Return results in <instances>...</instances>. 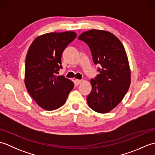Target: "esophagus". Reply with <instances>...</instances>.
Segmentation results:
<instances>
[{
  "label": "esophagus",
  "instance_id": "esophagus-1",
  "mask_svg": "<svg viewBox=\"0 0 155 155\" xmlns=\"http://www.w3.org/2000/svg\"><path fill=\"white\" fill-rule=\"evenodd\" d=\"M81 80H78V79H75V81H74V83H75V84H79L81 83Z\"/></svg>",
  "mask_w": 155,
  "mask_h": 155
}]
</instances>
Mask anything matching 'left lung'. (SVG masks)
<instances>
[{
  "label": "left lung",
  "instance_id": "8db88e82",
  "mask_svg": "<svg viewBox=\"0 0 155 155\" xmlns=\"http://www.w3.org/2000/svg\"><path fill=\"white\" fill-rule=\"evenodd\" d=\"M78 39L89 47L100 72L91 80L92 91L87 97L88 106L99 113H107L119 104L130 84V70L123 45L110 32L93 30L82 33Z\"/></svg>",
  "mask_w": 155,
  "mask_h": 155
}]
</instances>
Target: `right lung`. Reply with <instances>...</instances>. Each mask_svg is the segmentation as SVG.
Returning <instances> with one entry per match:
<instances>
[{
  "mask_svg": "<svg viewBox=\"0 0 155 155\" xmlns=\"http://www.w3.org/2000/svg\"><path fill=\"white\" fill-rule=\"evenodd\" d=\"M76 37L72 31L50 32L36 38L28 48L25 86L33 100L45 110L62 106L74 87L73 82L57 74L62 68V52Z\"/></svg>",
  "mask_w": 155,
  "mask_h": 155,
  "instance_id": "1",
  "label": "right lung"
}]
</instances>
